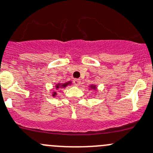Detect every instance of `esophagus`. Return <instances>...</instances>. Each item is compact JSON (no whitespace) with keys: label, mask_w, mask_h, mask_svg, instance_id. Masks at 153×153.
<instances>
[{"label":"esophagus","mask_w":153,"mask_h":153,"mask_svg":"<svg viewBox=\"0 0 153 153\" xmlns=\"http://www.w3.org/2000/svg\"><path fill=\"white\" fill-rule=\"evenodd\" d=\"M73 83L75 86H78L81 84V80L78 79V78H75V79L73 80Z\"/></svg>","instance_id":"34e87169"}]
</instances>
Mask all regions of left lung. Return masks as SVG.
Masks as SVG:
<instances>
[{"label":"left lung","instance_id":"left-lung-1","mask_svg":"<svg viewBox=\"0 0 153 153\" xmlns=\"http://www.w3.org/2000/svg\"><path fill=\"white\" fill-rule=\"evenodd\" d=\"M91 89H93V90H96L97 89V87H96L95 85H91L90 86V90Z\"/></svg>","mask_w":153,"mask_h":153}]
</instances>
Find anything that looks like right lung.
Listing matches in <instances>:
<instances>
[{
  "instance_id": "add662e5",
  "label": "right lung",
  "mask_w": 153,
  "mask_h": 153,
  "mask_svg": "<svg viewBox=\"0 0 153 153\" xmlns=\"http://www.w3.org/2000/svg\"><path fill=\"white\" fill-rule=\"evenodd\" d=\"M71 85V82H65V83H58L56 84V86H55V88H56V90H58L59 88H65V87H67L68 85ZM57 95V93H56V91H53V97H56V96Z\"/></svg>"
}]
</instances>
